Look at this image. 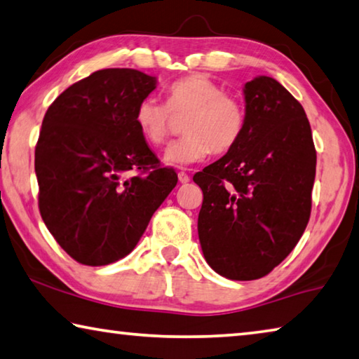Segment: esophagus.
I'll use <instances>...</instances> for the list:
<instances>
[{"label": "esophagus", "instance_id": "obj_1", "mask_svg": "<svg viewBox=\"0 0 359 359\" xmlns=\"http://www.w3.org/2000/svg\"><path fill=\"white\" fill-rule=\"evenodd\" d=\"M179 180H180V184H188V182H190V175L182 171V172H179Z\"/></svg>", "mask_w": 359, "mask_h": 359}]
</instances>
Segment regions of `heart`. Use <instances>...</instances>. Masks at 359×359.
Here are the masks:
<instances>
[{
  "label": "heart",
  "mask_w": 359,
  "mask_h": 359,
  "mask_svg": "<svg viewBox=\"0 0 359 359\" xmlns=\"http://www.w3.org/2000/svg\"><path fill=\"white\" fill-rule=\"evenodd\" d=\"M175 117H185V136L163 155L169 166L185 168L203 161L212 151L226 154L241 141L245 128L242 102L205 74H191L166 88V104L154 98L139 101L136 128L150 145H161L171 135Z\"/></svg>",
  "instance_id": "obj_1"
}]
</instances>
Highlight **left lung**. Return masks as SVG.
<instances>
[{
  "mask_svg": "<svg viewBox=\"0 0 359 359\" xmlns=\"http://www.w3.org/2000/svg\"><path fill=\"white\" fill-rule=\"evenodd\" d=\"M244 96L241 141L193 177L204 194V258L231 280L267 276L296 247L311 218L317 166L311 123L282 83L258 76Z\"/></svg>",
  "mask_w": 359,
  "mask_h": 359,
  "instance_id": "8db88e82",
  "label": "left lung"
}]
</instances>
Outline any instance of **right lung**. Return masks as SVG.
I'll list each match as a JSON object with an SVG mask.
<instances>
[{"label": "right lung", "mask_w": 359, "mask_h": 359, "mask_svg": "<svg viewBox=\"0 0 359 359\" xmlns=\"http://www.w3.org/2000/svg\"><path fill=\"white\" fill-rule=\"evenodd\" d=\"M156 77L128 68L96 71L47 109L34 150L39 212L60 247L85 266L126 257L177 185L136 128L139 101ZM130 170L140 174L130 180Z\"/></svg>", "instance_id": "add662e5"}]
</instances>
